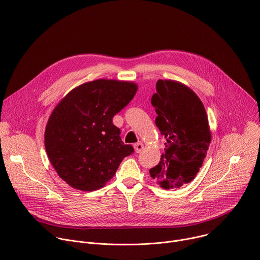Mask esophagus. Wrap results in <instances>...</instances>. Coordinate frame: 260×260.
I'll use <instances>...</instances> for the list:
<instances>
[{
    "label": "esophagus",
    "instance_id": "1",
    "mask_svg": "<svg viewBox=\"0 0 260 260\" xmlns=\"http://www.w3.org/2000/svg\"><path fill=\"white\" fill-rule=\"evenodd\" d=\"M134 147H135V151H136L137 153H141L142 150L144 149V145H143L142 143H140V142L137 143V144H135Z\"/></svg>",
    "mask_w": 260,
    "mask_h": 260
}]
</instances>
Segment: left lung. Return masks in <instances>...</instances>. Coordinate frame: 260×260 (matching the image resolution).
<instances>
[{
  "label": "left lung",
  "instance_id": "8db88e82",
  "mask_svg": "<svg viewBox=\"0 0 260 260\" xmlns=\"http://www.w3.org/2000/svg\"><path fill=\"white\" fill-rule=\"evenodd\" d=\"M151 104L167 143L159 164L149 173L165 189L179 188L194 179L207 155L211 132L206 110L190 88L173 80L156 82Z\"/></svg>",
  "mask_w": 260,
  "mask_h": 260
}]
</instances>
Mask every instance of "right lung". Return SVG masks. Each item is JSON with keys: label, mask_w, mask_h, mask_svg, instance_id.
<instances>
[{"label": "right lung", "mask_w": 260, "mask_h": 260, "mask_svg": "<svg viewBox=\"0 0 260 260\" xmlns=\"http://www.w3.org/2000/svg\"><path fill=\"white\" fill-rule=\"evenodd\" d=\"M137 90L133 82L99 79L74 88L54 108L45 129V149L70 186L82 191L103 187L134 152L112 119Z\"/></svg>", "instance_id": "add662e5"}]
</instances>
